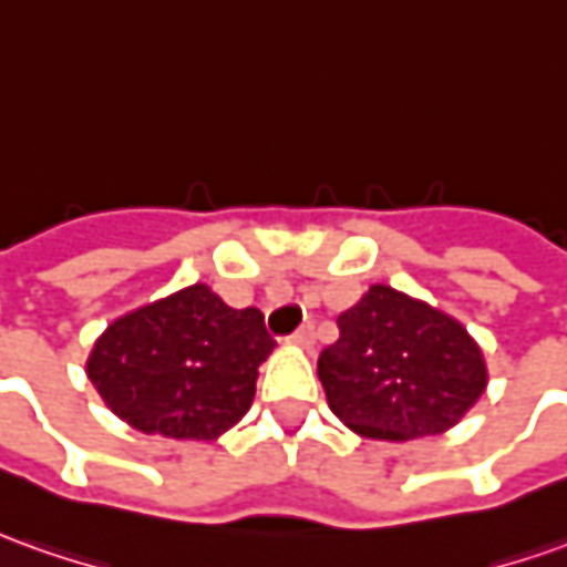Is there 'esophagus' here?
<instances>
[{
  "mask_svg": "<svg viewBox=\"0 0 567 567\" xmlns=\"http://www.w3.org/2000/svg\"><path fill=\"white\" fill-rule=\"evenodd\" d=\"M290 342L292 346H299V349L311 351L315 349V327H311V323H302V327L290 336Z\"/></svg>",
  "mask_w": 567,
  "mask_h": 567,
  "instance_id": "obj_1",
  "label": "esophagus"
}]
</instances>
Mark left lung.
Instances as JSON below:
<instances>
[{
    "label": "left lung",
    "mask_w": 567,
    "mask_h": 567,
    "mask_svg": "<svg viewBox=\"0 0 567 567\" xmlns=\"http://www.w3.org/2000/svg\"><path fill=\"white\" fill-rule=\"evenodd\" d=\"M336 323L318 377L330 410L364 439L441 435L487 389L485 351L470 330L395 287L373 284Z\"/></svg>",
    "instance_id": "left-lung-1"
}]
</instances>
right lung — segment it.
I'll list each match as a JSON object with an SVG mask.
<instances>
[{"instance_id":"right-lung-1","label":"right lung","mask_w":567,"mask_h":567,"mask_svg":"<svg viewBox=\"0 0 567 567\" xmlns=\"http://www.w3.org/2000/svg\"><path fill=\"white\" fill-rule=\"evenodd\" d=\"M271 351L259 308L225 306L209 284H190L107 323L85 377L144 435L216 441L252 408Z\"/></svg>"}]
</instances>
